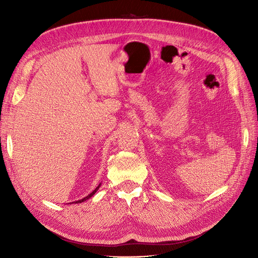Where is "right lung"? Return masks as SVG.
<instances>
[{"label": "right lung", "mask_w": 258, "mask_h": 258, "mask_svg": "<svg viewBox=\"0 0 258 258\" xmlns=\"http://www.w3.org/2000/svg\"><path fill=\"white\" fill-rule=\"evenodd\" d=\"M101 187V183H100V185L99 186H97L96 187V189H94L89 195H87V196H86V198H84V199H82V200H80V201H77V202H75L76 204H79V203H83V202H85V201H87V200H89L90 198H91V196H93L94 195V193L97 191V190H99V188Z\"/></svg>", "instance_id": "right-lung-1"}]
</instances>
